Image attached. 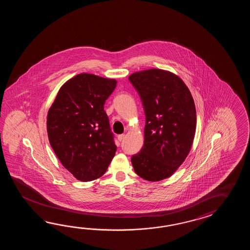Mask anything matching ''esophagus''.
<instances>
[{
    "label": "esophagus",
    "instance_id": "esophagus-1",
    "mask_svg": "<svg viewBox=\"0 0 250 250\" xmlns=\"http://www.w3.org/2000/svg\"><path fill=\"white\" fill-rule=\"evenodd\" d=\"M124 137H125V135H124V134H121V135H119V136H118V140H119V141H122L123 138H124Z\"/></svg>",
    "mask_w": 250,
    "mask_h": 250
}]
</instances>
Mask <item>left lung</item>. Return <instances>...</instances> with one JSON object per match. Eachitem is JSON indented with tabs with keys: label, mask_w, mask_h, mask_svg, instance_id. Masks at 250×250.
Masks as SVG:
<instances>
[{
	"label": "left lung",
	"mask_w": 250,
	"mask_h": 250,
	"mask_svg": "<svg viewBox=\"0 0 250 250\" xmlns=\"http://www.w3.org/2000/svg\"><path fill=\"white\" fill-rule=\"evenodd\" d=\"M146 114L144 146L131 157L135 172L144 180L169 178L185 161L196 132L197 112L191 93L177 75L151 69L128 77Z\"/></svg>",
	"instance_id": "8db88e82"
}]
</instances>
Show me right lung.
<instances>
[{"label": "right lung", "instance_id": "right-lung-1", "mask_svg": "<svg viewBox=\"0 0 250 250\" xmlns=\"http://www.w3.org/2000/svg\"><path fill=\"white\" fill-rule=\"evenodd\" d=\"M117 81L81 73L60 88L47 114L49 142L62 165L81 181L104 175L117 146L104 103Z\"/></svg>", "mask_w": 250, "mask_h": 250}]
</instances>
